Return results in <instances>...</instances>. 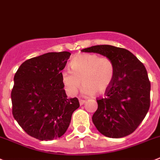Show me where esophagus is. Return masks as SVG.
<instances>
[{"mask_svg":"<svg viewBox=\"0 0 160 160\" xmlns=\"http://www.w3.org/2000/svg\"><path fill=\"white\" fill-rule=\"evenodd\" d=\"M79 102H80V105H83V104L85 103L86 100H84V99H82V98H80V99H79Z\"/></svg>","mask_w":160,"mask_h":160,"instance_id":"esophagus-1","label":"esophagus"}]
</instances>
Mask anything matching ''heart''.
<instances>
[{"label": "heart", "mask_w": 160, "mask_h": 160, "mask_svg": "<svg viewBox=\"0 0 160 160\" xmlns=\"http://www.w3.org/2000/svg\"><path fill=\"white\" fill-rule=\"evenodd\" d=\"M71 69L62 72V79L69 95L77 94L82 84L87 95L106 93L111 86L115 76V66L108 57L92 53H82L71 61Z\"/></svg>", "instance_id": "1"}]
</instances>
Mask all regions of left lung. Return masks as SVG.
<instances>
[{"label":"left lung","instance_id":"1","mask_svg":"<svg viewBox=\"0 0 160 160\" xmlns=\"http://www.w3.org/2000/svg\"><path fill=\"white\" fill-rule=\"evenodd\" d=\"M82 52L108 57L115 76L106 96L98 98L92 122L99 132L110 138L126 137L136 130L150 107L151 83L144 65L130 51L110 45H98Z\"/></svg>","mask_w":160,"mask_h":160}]
</instances>
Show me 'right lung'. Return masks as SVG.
Listing matches in <instances>:
<instances>
[{
	"label": "right lung",
	"mask_w": 160,
	"mask_h": 160,
	"mask_svg": "<svg viewBox=\"0 0 160 160\" xmlns=\"http://www.w3.org/2000/svg\"><path fill=\"white\" fill-rule=\"evenodd\" d=\"M71 53L51 52L22 64L12 90V115L20 127L40 141H52L66 132L78 98H68L62 70Z\"/></svg>",
	"instance_id": "add662e5"
}]
</instances>
